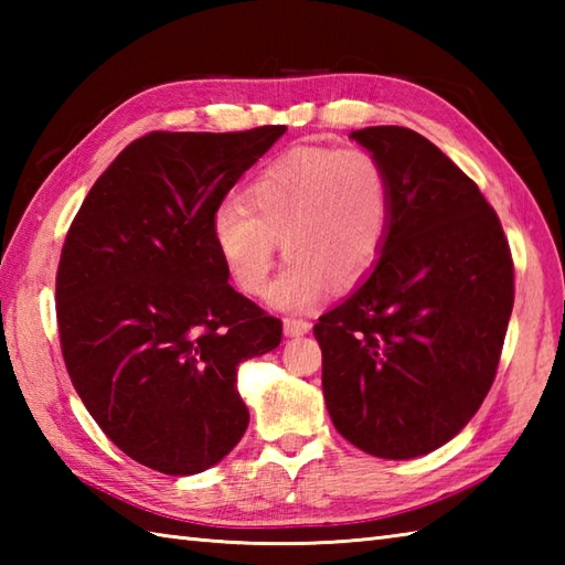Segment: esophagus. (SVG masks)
Returning a JSON list of instances; mask_svg holds the SVG:
<instances>
[{
    "instance_id": "34e87169",
    "label": "esophagus",
    "mask_w": 565,
    "mask_h": 565,
    "mask_svg": "<svg viewBox=\"0 0 565 565\" xmlns=\"http://www.w3.org/2000/svg\"><path fill=\"white\" fill-rule=\"evenodd\" d=\"M310 332V322L308 320H298V318H286L284 320V334L286 338H303V334Z\"/></svg>"
}]
</instances>
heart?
<instances>
[{"instance_id":"heart-1","label":"heart","mask_w":565,"mask_h":565,"mask_svg":"<svg viewBox=\"0 0 565 565\" xmlns=\"http://www.w3.org/2000/svg\"><path fill=\"white\" fill-rule=\"evenodd\" d=\"M247 202L225 201L213 211V245L239 289L259 296L281 239L289 264L267 303L286 313L320 303L332 281L356 284L388 235V177L364 148L284 152L252 179Z\"/></svg>"}]
</instances>
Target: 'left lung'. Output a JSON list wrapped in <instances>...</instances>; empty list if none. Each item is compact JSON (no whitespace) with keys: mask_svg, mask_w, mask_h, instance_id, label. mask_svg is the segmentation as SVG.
I'll use <instances>...</instances> for the list:
<instances>
[{"mask_svg":"<svg viewBox=\"0 0 565 565\" xmlns=\"http://www.w3.org/2000/svg\"><path fill=\"white\" fill-rule=\"evenodd\" d=\"M350 138L386 170L391 223L374 269L313 328L322 395L356 449L415 459L459 435L493 386L512 257L495 211L435 142L401 126Z\"/></svg>","mask_w":565,"mask_h":565,"instance_id":"obj_1","label":"left lung"}]
</instances>
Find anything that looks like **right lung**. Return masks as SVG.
I'll list each match as a JSON object with an SVG mask.
<instances>
[{"instance_id": "add662e5", "label": "right lung", "mask_w": 565, "mask_h": 565, "mask_svg": "<svg viewBox=\"0 0 565 565\" xmlns=\"http://www.w3.org/2000/svg\"><path fill=\"white\" fill-rule=\"evenodd\" d=\"M284 134L142 136L70 225L55 301L72 386L118 449L160 473L194 476L235 449L249 423L237 366L281 342V320L227 284L211 215Z\"/></svg>"}]
</instances>
